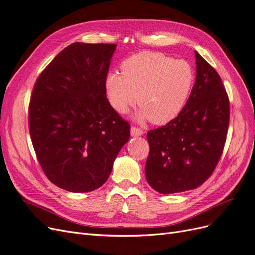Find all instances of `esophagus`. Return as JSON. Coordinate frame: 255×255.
<instances>
[{
    "mask_svg": "<svg viewBox=\"0 0 255 255\" xmlns=\"http://www.w3.org/2000/svg\"><path fill=\"white\" fill-rule=\"evenodd\" d=\"M130 135L136 137V136H141L143 135V130L141 128H138L136 127L130 128Z\"/></svg>",
    "mask_w": 255,
    "mask_h": 255,
    "instance_id": "esophagus-1",
    "label": "esophagus"
}]
</instances>
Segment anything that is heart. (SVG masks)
<instances>
[{
	"label": "heart",
	"mask_w": 255,
	"mask_h": 255,
	"mask_svg": "<svg viewBox=\"0 0 255 255\" xmlns=\"http://www.w3.org/2000/svg\"><path fill=\"white\" fill-rule=\"evenodd\" d=\"M121 73L106 75L105 91L113 109L126 114L135 106L136 120L167 125L181 114L195 84L188 61L159 52H140L121 64Z\"/></svg>",
	"instance_id": "obj_1"
}]
</instances>
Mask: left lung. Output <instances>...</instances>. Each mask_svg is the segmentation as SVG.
Listing matches in <instances>:
<instances>
[{
    "mask_svg": "<svg viewBox=\"0 0 255 255\" xmlns=\"http://www.w3.org/2000/svg\"><path fill=\"white\" fill-rule=\"evenodd\" d=\"M196 83L184 110L166 126L149 130L144 173L160 194L195 189L217 166L227 139L230 103L215 69L195 52Z\"/></svg>",
    "mask_w": 255,
    "mask_h": 255,
    "instance_id": "1",
    "label": "left lung"
}]
</instances>
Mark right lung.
Wrapping results in <instances>:
<instances>
[{
    "label": "right lung",
    "mask_w": 255,
    "mask_h": 255,
    "mask_svg": "<svg viewBox=\"0 0 255 255\" xmlns=\"http://www.w3.org/2000/svg\"><path fill=\"white\" fill-rule=\"evenodd\" d=\"M116 47L74 42L51 61L34 86L28 107L34 150L48 179L65 190L101 187L129 139V125L105 91Z\"/></svg>",
    "instance_id": "add662e5"
}]
</instances>
